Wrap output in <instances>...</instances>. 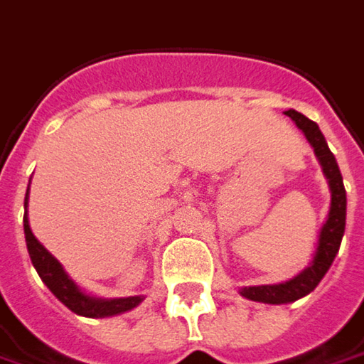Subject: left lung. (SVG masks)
<instances>
[{"label": "left lung", "mask_w": 364, "mask_h": 364, "mask_svg": "<svg viewBox=\"0 0 364 364\" xmlns=\"http://www.w3.org/2000/svg\"><path fill=\"white\" fill-rule=\"evenodd\" d=\"M285 116L297 124V128L306 134L309 144L314 146L316 156L320 159V165L324 168V175L330 183V191H332V201H330V213L328 220L322 226L320 232V240H318V250L316 257L306 271H301L299 275L287 281V283H279V285H259V287H245L242 295L252 299V301H262V304H289L295 301L309 291L316 289V285L322 281L326 271L330 269V264L334 261L336 252H338L342 236H344V226H346V191H344V183L340 175L338 163L334 159V154L330 152L326 144L324 134L320 132L318 124L311 122L306 116H301L295 109H287Z\"/></svg>", "instance_id": "left-lung-1"}]
</instances>
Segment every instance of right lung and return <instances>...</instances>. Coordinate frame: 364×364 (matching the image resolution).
<instances>
[{
  "mask_svg": "<svg viewBox=\"0 0 364 364\" xmlns=\"http://www.w3.org/2000/svg\"><path fill=\"white\" fill-rule=\"evenodd\" d=\"M28 205V196L24 199V208ZM24 234L26 246L30 252L32 264L36 267L40 279L46 283V287L55 293L56 297L67 306V308L79 314V316H87V318H105V316H114L122 314L128 309L136 308L140 304L142 297H124V299H97V297H89L85 293L77 289V285L73 283L69 275L63 271L60 262L40 245L36 236L32 234L30 224H28V215L24 213Z\"/></svg>",
  "mask_w": 364,
  "mask_h": 364,
  "instance_id": "obj_1",
  "label": "right lung"
}]
</instances>
